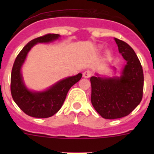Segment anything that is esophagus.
<instances>
[{
    "instance_id": "esophagus-1",
    "label": "esophagus",
    "mask_w": 154,
    "mask_h": 154,
    "mask_svg": "<svg viewBox=\"0 0 154 154\" xmlns=\"http://www.w3.org/2000/svg\"><path fill=\"white\" fill-rule=\"evenodd\" d=\"M92 72H91L90 70H86L83 72V77L85 79H88V78H89L91 75H92Z\"/></svg>"
}]
</instances>
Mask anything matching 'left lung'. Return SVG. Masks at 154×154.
I'll return each mask as SVG.
<instances>
[{
	"mask_svg": "<svg viewBox=\"0 0 154 154\" xmlns=\"http://www.w3.org/2000/svg\"><path fill=\"white\" fill-rule=\"evenodd\" d=\"M114 40L126 61L121 75L106 78L96 74L90 78L92 106L107 119L129 115L140 103L143 90V72L135 51L123 41L116 38Z\"/></svg>",
	"mask_w": 154,
	"mask_h": 154,
	"instance_id": "1",
	"label": "left lung"
}]
</instances>
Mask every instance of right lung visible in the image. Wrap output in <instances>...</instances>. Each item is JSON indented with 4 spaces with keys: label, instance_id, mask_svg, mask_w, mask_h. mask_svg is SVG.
I'll return each mask as SVG.
<instances>
[{
    "label": "right lung",
    "instance_id": "right-lung-1",
    "mask_svg": "<svg viewBox=\"0 0 154 154\" xmlns=\"http://www.w3.org/2000/svg\"><path fill=\"white\" fill-rule=\"evenodd\" d=\"M60 38L58 34H48L31 40L17 55L11 71V92L14 101L27 115L35 118H48L58 112L67 93L81 79L82 73L58 81L44 91H31L23 80L21 68L31 48L38 43H49Z\"/></svg>",
    "mask_w": 154,
    "mask_h": 154
}]
</instances>
